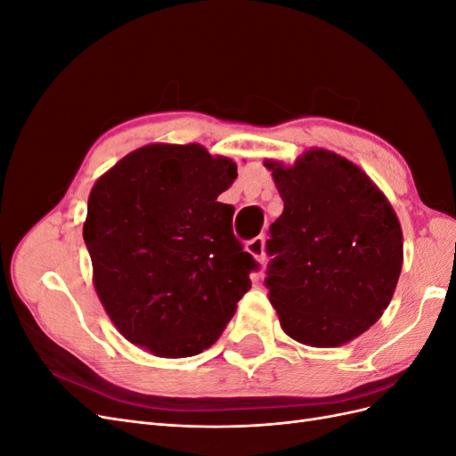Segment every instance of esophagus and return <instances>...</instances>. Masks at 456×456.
I'll list each match as a JSON object with an SVG mask.
<instances>
[{"instance_id": "obj_1", "label": "esophagus", "mask_w": 456, "mask_h": 456, "mask_svg": "<svg viewBox=\"0 0 456 456\" xmlns=\"http://www.w3.org/2000/svg\"><path fill=\"white\" fill-rule=\"evenodd\" d=\"M245 249H247V253L253 255L256 260H265V238L258 236V238H253L251 241H247Z\"/></svg>"}]
</instances>
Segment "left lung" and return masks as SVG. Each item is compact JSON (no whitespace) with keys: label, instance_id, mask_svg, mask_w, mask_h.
Returning <instances> with one entry per match:
<instances>
[{"label":"left lung","instance_id":"1","mask_svg":"<svg viewBox=\"0 0 456 456\" xmlns=\"http://www.w3.org/2000/svg\"><path fill=\"white\" fill-rule=\"evenodd\" d=\"M265 165L283 200L266 241L268 298L297 342L342 346L390 305L403 265L402 226L379 186L335 151L312 148L291 167Z\"/></svg>","mask_w":456,"mask_h":456}]
</instances>
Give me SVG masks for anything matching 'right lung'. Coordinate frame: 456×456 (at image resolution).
I'll return each mask as SVG.
<instances>
[{
	"label": "right lung",
	"mask_w": 456,
	"mask_h": 456,
	"mask_svg": "<svg viewBox=\"0 0 456 456\" xmlns=\"http://www.w3.org/2000/svg\"><path fill=\"white\" fill-rule=\"evenodd\" d=\"M238 165L200 144H148L94 183L84 224L93 283L119 333L159 357L218 340L256 260L216 201Z\"/></svg>",
	"instance_id": "add662e5"
}]
</instances>
